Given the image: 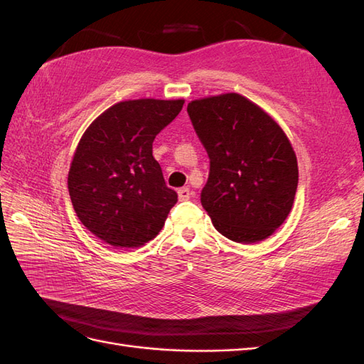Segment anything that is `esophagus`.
I'll use <instances>...</instances> for the list:
<instances>
[{
    "instance_id": "esophagus-1",
    "label": "esophagus",
    "mask_w": 364,
    "mask_h": 364,
    "mask_svg": "<svg viewBox=\"0 0 364 364\" xmlns=\"http://www.w3.org/2000/svg\"><path fill=\"white\" fill-rule=\"evenodd\" d=\"M178 196H179V200H188L190 197L193 196V193L190 191V188H186V186H183V188H181L179 191H178Z\"/></svg>"
}]
</instances>
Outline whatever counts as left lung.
I'll return each instance as SVG.
<instances>
[{
	"label": "left lung",
	"instance_id": "1",
	"mask_svg": "<svg viewBox=\"0 0 364 364\" xmlns=\"http://www.w3.org/2000/svg\"><path fill=\"white\" fill-rule=\"evenodd\" d=\"M186 112L209 158L200 202L214 228L245 245L270 237L290 214L299 179L287 135L235 92L194 100Z\"/></svg>",
	"mask_w": 364,
	"mask_h": 364
}]
</instances>
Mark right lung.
<instances>
[{
    "label": "right lung",
    "mask_w": 364,
    "mask_h": 364,
    "mask_svg": "<svg viewBox=\"0 0 364 364\" xmlns=\"http://www.w3.org/2000/svg\"><path fill=\"white\" fill-rule=\"evenodd\" d=\"M182 106L183 100L155 98L119 102L83 134L68 173V191L83 226L107 245H146L178 202L151 149Z\"/></svg>",
    "instance_id": "add662e5"
}]
</instances>
